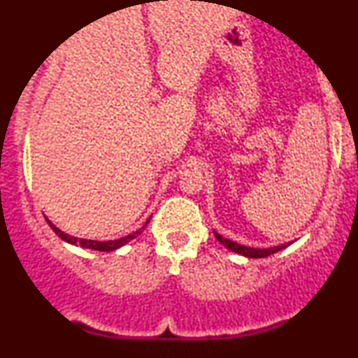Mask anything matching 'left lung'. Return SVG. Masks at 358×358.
<instances>
[{"label":"left lung","mask_w":358,"mask_h":358,"mask_svg":"<svg viewBox=\"0 0 358 358\" xmlns=\"http://www.w3.org/2000/svg\"><path fill=\"white\" fill-rule=\"evenodd\" d=\"M213 234H215V237H217V241L220 242V244H224L225 248L227 249H231L232 252H237V254H241V256H245V257H252V259H259V257H268V256H271V254H276L278 250H281V249H285V248H287V245L291 244V242H286V244H281V245H274V248H268V249H256V248H248V245H241V244H237V242H234V241H229V239H225V237H222L220 234H217L215 231H213Z\"/></svg>","instance_id":"obj_1"}]
</instances>
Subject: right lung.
<instances>
[{
  "instance_id": "1",
  "label": "right lung",
  "mask_w": 358,
  "mask_h": 358,
  "mask_svg": "<svg viewBox=\"0 0 358 358\" xmlns=\"http://www.w3.org/2000/svg\"><path fill=\"white\" fill-rule=\"evenodd\" d=\"M151 219V217H150ZM150 219L146 220V224L143 225L141 229H139V231H136V232H133V234H129V236H126V237H121V239H116V241H89V239H79V237H73V236H69V234H65V232H62L59 227H55V225L52 224L50 220L47 219V222H48V225H50L52 227V231L57 234V236L60 237L62 241H65V242H69V244H73V245H80V248H84V249H94V250H102V252H110V250H116V249H119V248H122V245L124 244H127V242L129 241H133L134 237H138L139 234H141L143 231H145V227L148 225V222H150Z\"/></svg>"
}]
</instances>
